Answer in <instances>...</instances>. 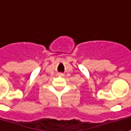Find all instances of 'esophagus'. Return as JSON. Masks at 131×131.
I'll use <instances>...</instances> for the list:
<instances>
[{
	"instance_id": "obj_1",
	"label": "esophagus",
	"mask_w": 131,
	"mask_h": 131,
	"mask_svg": "<svg viewBox=\"0 0 131 131\" xmlns=\"http://www.w3.org/2000/svg\"><path fill=\"white\" fill-rule=\"evenodd\" d=\"M60 75H61V76H63V75H64V74H60Z\"/></svg>"
}]
</instances>
